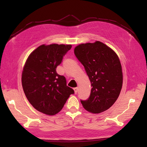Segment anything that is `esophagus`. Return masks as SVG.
<instances>
[{"mask_svg": "<svg viewBox=\"0 0 147 147\" xmlns=\"http://www.w3.org/2000/svg\"><path fill=\"white\" fill-rule=\"evenodd\" d=\"M74 92H75V94H77V92H78V88H74Z\"/></svg>", "mask_w": 147, "mask_h": 147, "instance_id": "obj_1", "label": "esophagus"}]
</instances>
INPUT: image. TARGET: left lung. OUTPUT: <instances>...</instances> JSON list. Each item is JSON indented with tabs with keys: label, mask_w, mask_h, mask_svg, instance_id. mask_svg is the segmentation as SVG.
Segmentation results:
<instances>
[{
	"label": "left lung",
	"mask_w": 147,
	"mask_h": 147,
	"mask_svg": "<svg viewBox=\"0 0 147 147\" xmlns=\"http://www.w3.org/2000/svg\"><path fill=\"white\" fill-rule=\"evenodd\" d=\"M91 84L90 96L81 100L84 109L92 113L109 109L118 99L123 85L121 65L113 50L99 41L82 43L74 49Z\"/></svg>",
	"instance_id": "obj_1"
}]
</instances>
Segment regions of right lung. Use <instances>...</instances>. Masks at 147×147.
<instances>
[{
    "label": "right lung",
    "instance_id": "obj_1",
    "mask_svg": "<svg viewBox=\"0 0 147 147\" xmlns=\"http://www.w3.org/2000/svg\"><path fill=\"white\" fill-rule=\"evenodd\" d=\"M71 45L51 44L38 47L30 53L22 73V86L28 100L37 110L54 115L63 109L73 89L57 74L56 67Z\"/></svg>",
    "mask_w": 147,
    "mask_h": 147
}]
</instances>
